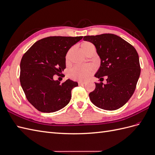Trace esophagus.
<instances>
[{
  "mask_svg": "<svg viewBox=\"0 0 155 155\" xmlns=\"http://www.w3.org/2000/svg\"><path fill=\"white\" fill-rule=\"evenodd\" d=\"M84 84H85V81H79V82H78V85H84Z\"/></svg>",
  "mask_w": 155,
  "mask_h": 155,
  "instance_id": "1",
  "label": "esophagus"
}]
</instances>
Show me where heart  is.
<instances>
[{
  "mask_svg": "<svg viewBox=\"0 0 155 155\" xmlns=\"http://www.w3.org/2000/svg\"><path fill=\"white\" fill-rule=\"evenodd\" d=\"M92 48L94 46L89 42H84L81 45V49L84 54ZM67 62H69V59L67 56L66 59ZM94 67L92 65H85V66H76L70 70L68 76L74 80H86L90 77L91 75L94 71Z\"/></svg>",
  "mask_w": 155,
  "mask_h": 155,
  "instance_id": "obj_1",
  "label": "heart"
}]
</instances>
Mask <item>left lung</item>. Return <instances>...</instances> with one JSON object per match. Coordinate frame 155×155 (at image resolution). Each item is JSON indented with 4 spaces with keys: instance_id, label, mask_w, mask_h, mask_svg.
Masks as SVG:
<instances>
[{
    "instance_id": "8db88e82",
    "label": "left lung",
    "mask_w": 155,
    "mask_h": 155,
    "mask_svg": "<svg viewBox=\"0 0 155 155\" xmlns=\"http://www.w3.org/2000/svg\"><path fill=\"white\" fill-rule=\"evenodd\" d=\"M83 40L95 46L101 60L94 76L107 84H96L89 94L92 104L100 109L114 110L124 106L133 96L140 75L139 56L133 46L121 37L111 34L88 35Z\"/></svg>"
}]
</instances>
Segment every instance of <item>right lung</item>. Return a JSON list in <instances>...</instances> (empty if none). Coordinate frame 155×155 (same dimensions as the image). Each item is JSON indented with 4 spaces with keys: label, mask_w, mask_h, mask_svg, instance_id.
Instances as JSON below:
<instances>
[{
    "label": "right lung",
    "mask_w": 155,
    "mask_h": 155,
    "mask_svg": "<svg viewBox=\"0 0 155 155\" xmlns=\"http://www.w3.org/2000/svg\"><path fill=\"white\" fill-rule=\"evenodd\" d=\"M83 36H53L37 41L23 55L20 82L26 97L36 109L54 112L63 109L71 99V91L78 86L70 79L61 84L54 76L66 68L68 50Z\"/></svg>",
    "instance_id": "obj_1"
}]
</instances>
